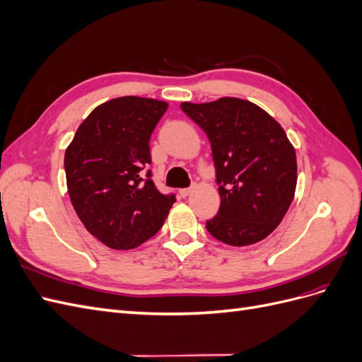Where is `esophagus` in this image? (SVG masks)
Listing matches in <instances>:
<instances>
[{
	"label": "esophagus",
	"instance_id": "esophagus-1",
	"mask_svg": "<svg viewBox=\"0 0 362 362\" xmlns=\"http://www.w3.org/2000/svg\"><path fill=\"white\" fill-rule=\"evenodd\" d=\"M192 192H193V187H189V189H181V190H180V194L182 196V198H185V196H189Z\"/></svg>",
	"mask_w": 362,
	"mask_h": 362
}]
</instances>
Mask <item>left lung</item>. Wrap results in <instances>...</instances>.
Returning <instances> with one entry per match:
<instances>
[{"instance_id": "left-lung-1", "label": "left lung", "mask_w": 362, "mask_h": 362, "mask_svg": "<svg viewBox=\"0 0 362 362\" xmlns=\"http://www.w3.org/2000/svg\"><path fill=\"white\" fill-rule=\"evenodd\" d=\"M210 140L221 208L205 228L231 246L261 242L288 211L298 182L286 131L258 105L238 98L182 103Z\"/></svg>"}]
</instances>
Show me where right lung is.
Returning <instances> with one entry per match:
<instances>
[{
    "instance_id": "obj_1",
    "label": "right lung",
    "mask_w": 362,
    "mask_h": 362,
    "mask_svg": "<svg viewBox=\"0 0 362 362\" xmlns=\"http://www.w3.org/2000/svg\"><path fill=\"white\" fill-rule=\"evenodd\" d=\"M168 103L122 96L98 105L64 152L68 193L80 221L112 249H133L158 233L175 194L151 180L149 139Z\"/></svg>"
}]
</instances>
